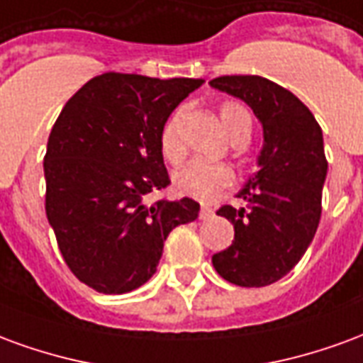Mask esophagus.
<instances>
[{
  "instance_id": "34e87169",
  "label": "esophagus",
  "mask_w": 363,
  "mask_h": 363,
  "mask_svg": "<svg viewBox=\"0 0 363 363\" xmlns=\"http://www.w3.org/2000/svg\"><path fill=\"white\" fill-rule=\"evenodd\" d=\"M213 218V210L210 206H202L200 208V220H212Z\"/></svg>"
}]
</instances>
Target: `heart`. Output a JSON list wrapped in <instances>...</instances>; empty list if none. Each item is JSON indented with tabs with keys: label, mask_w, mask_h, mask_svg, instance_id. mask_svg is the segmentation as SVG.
Masks as SVG:
<instances>
[{
	"label": "heart",
	"mask_w": 363,
	"mask_h": 363,
	"mask_svg": "<svg viewBox=\"0 0 363 363\" xmlns=\"http://www.w3.org/2000/svg\"><path fill=\"white\" fill-rule=\"evenodd\" d=\"M181 116L182 108L171 114L161 132V153L167 161L177 163L182 157V142H181ZM220 120L228 134L233 138L241 130H251V116L245 111V106L237 103L221 104ZM174 189L181 194L190 198H196L202 202H212L220 198L225 190L233 184L235 174L231 167L221 165V163H206V161H190L181 167L173 177Z\"/></svg>",
	"instance_id": "obj_1"
}]
</instances>
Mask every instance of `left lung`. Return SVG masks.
<instances>
[{
    "label": "left lung",
    "instance_id": "1",
    "mask_svg": "<svg viewBox=\"0 0 363 363\" xmlns=\"http://www.w3.org/2000/svg\"><path fill=\"white\" fill-rule=\"evenodd\" d=\"M210 85L249 104L264 138L259 171L237 192L245 206L218 210L233 223L235 239L212 264L235 286L262 288L296 267L315 237L328 169L323 130L294 93L267 77L223 75Z\"/></svg>",
    "mask_w": 363,
    "mask_h": 363
}]
</instances>
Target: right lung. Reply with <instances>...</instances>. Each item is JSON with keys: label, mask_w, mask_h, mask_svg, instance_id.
I'll list each match as a JSON object with an SVG mask.
<instances>
[{"label": "right lung", "mask_w": 363, "mask_h": 363, "mask_svg": "<svg viewBox=\"0 0 363 363\" xmlns=\"http://www.w3.org/2000/svg\"><path fill=\"white\" fill-rule=\"evenodd\" d=\"M204 79L103 74L77 91L44 157L46 216L69 270L99 294H128L157 270L167 235L198 218L192 198L145 204L169 184L161 132Z\"/></svg>", "instance_id": "add662e5"}]
</instances>
